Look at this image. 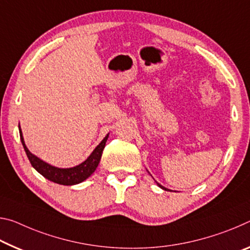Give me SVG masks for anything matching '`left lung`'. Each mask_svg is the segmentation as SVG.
I'll list each match as a JSON object with an SVG mask.
<instances>
[{
	"label": "left lung",
	"mask_w": 250,
	"mask_h": 250,
	"mask_svg": "<svg viewBox=\"0 0 250 250\" xmlns=\"http://www.w3.org/2000/svg\"><path fill=\"white\" fill-rule=\"evenodd\" d=\"M158 186H159V187H160V188H162L164 190H167V189H166L165 187H162V186H161V185H159V184H158Z\"/></svg>",
	"instance_id": "1"
}]
</instances>
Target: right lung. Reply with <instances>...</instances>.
I'll return each instance as SVG.
<instances>
[{
    "instance_id": "obj_1",
    "label": "right lung",
    "mask_w": 250,
    "mask_h": 250,
    "mask_svg": "<svg viewBox=\"0 0 250 250\" xmlns=\"http://www.w3.org/2000/svg\"><path fill=\"white\" fill-rule=\"evenodd\" d=\"M19 130H20V138H21L23 148L25 150L26 156L29 158L32 167L37 170L39 173H41L43 177L46 178V179H49L50 181H53L55 184L64 185V186H72V185L80 184V182L85 180L86 178H89L91 175H92L94 170L97 169L99 162H100L102 151H104L105 142L108 140V137H109V134H106V137L100 142V144H99L97 148L93 150V152L90 154L88 159L83 161L81 165L75 166L73 168L61 169V168L53 167V166L46 164V162L42 161L41 159H39L38 157H35L34 154L31 153L29 151V149L26 148L24 140H23L21 128H20V126H19Z\"/></svg>"
}]
</instances>
